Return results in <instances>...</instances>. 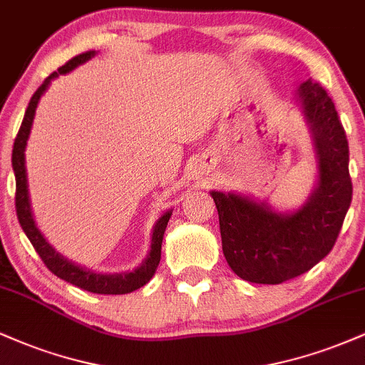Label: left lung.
<instances>
[{"label":"left lung","mask_w":365,"mask_h":365,"mask_svg":"<svg viewBox=\"0 0 365 365\" xmlns=\"http://www.w3.org/2000/svg\"><path fill=\"white\" fill-rule=\"evenodd\" d=\"M295 103L311 133L317 180L293 211L238 192L211 190L223 254L233 273L250 283L278 284L307 273L333 249L351 202L349 142L334 103L319 82L299 86Z\"/></svg>","instance_id":"1"}]
</instances>
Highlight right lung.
Listing matches in <instances>:
<instances>
[{"label":"right lung","mask_w":365,"mask_h":365,"mask_svg":"<svg viewBox=\"0 0 365 365\" xmlns=\"http://www.w3.org/2000/svg\"><path fill=\"white\" fill-rule=\"evenodd\" d=\"M96 56V51H87L78 54L70 60L68 63L60 66L58 72L49 75L48 78L43 82V86L39 87L32 96L31 103H29L27 111H25L24 121L20 125L19 135H16L15 144H14V154H11V166H14L15 173V182H16V195H15V206H16V216H19L20 226L27 235L31 244L34 245L36 252L39 254V257L43 259L49 271L53 274H56L58 278L65 279V282L75 284V287L82 288V290L92 292V293H101V295H123V293H130L137 288L144 287L145 283L153 278L156 273L159 261H161V244L163 237H165L166 225H168L171 212L173 209H168L158 217V221L153 226V237H150V249L145 259L142 261L135 269L132 271H121V273H98V271L87 269L86 266L81 264H75L70 259H66L65 255L58 252L54 247L46 240V237L41 233V230L37 228L34 212L31 207V197H29V183H27V168H25V148H27L29 135H31L32 123H34V116L37 104H39L41 98L46 91H48L49 83L58 75L70 73L77 66L83 65L86 61H89L91 58Z\"/></svg>","instance_id":"obj_1"}]
</instances>
